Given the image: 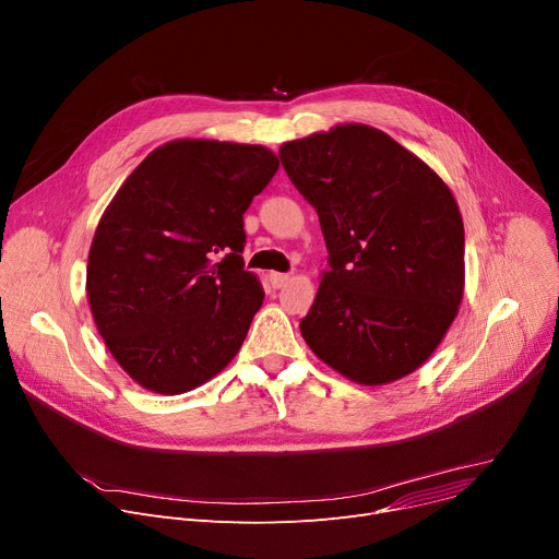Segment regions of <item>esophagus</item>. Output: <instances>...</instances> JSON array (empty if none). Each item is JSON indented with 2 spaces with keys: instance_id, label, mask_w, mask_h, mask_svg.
<instances>
[{
  "instance_id": "34e87169",
  "label": "esophagus",
  "mask_w": 559,
  "mask_h": 559,
  "mask_svg": "<svg viewBox=\"0 0 559 559\" xmlns=\"http://www.w3.org/2000/svg\"><path fill=\"white\" fill-rule=\"evenodd\" d=\"M288 275H284V273H271V284H273V288H282V286H286L288 284Z\"/></svg>"
}]
</instances>
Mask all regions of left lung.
Masks as SVG:
<instances>
[{"label": "left lung", "instance_id": "obj_1", "mask_svg": "<svg viewBox=\"0 0 559 559\" xmlns=\"http://www.w3.org/2000/svg\"><path fill=\"white\" fill-rule=\"evenodd\" d=\"M318 212L329 271L299 331L358 384L416 371L459 313L463 219L437 171L376 127L347 122L280 147Z\"/></svg>", "mask_w": 559, "mask_h": 559}]
</instances>
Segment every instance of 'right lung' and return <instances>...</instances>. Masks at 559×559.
Here are the masks:
<instances>
[{
  "mask_svg": "<svg viewBox=\"0 0 559 559\" xmlns=\"http://www.w3.org/2000/svg\"><path fill=\"white\" fill-rule=\"evenodd\" d=\"M277 167L262 145L169 141L103 212L87 299L107 349L141 388L190 392L241 349L264 302L243 271V212Z\"/></svg>",
  "mask_w": 559,
  "mask_h": 559,
  "instance_id": "obj_1",
  "label": "right lung"
}]
</instances>
